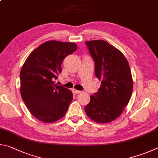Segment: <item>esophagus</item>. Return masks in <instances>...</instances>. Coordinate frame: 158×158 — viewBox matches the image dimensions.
<instances>
[{"mask_svg": "<svg viewBox=\"0 0 158 158\" xmlns=\"http://www.w3.org/2000/svg\"><path fill=\"white\" fill-rule=\"evenodd\" d=\"M72 92H73L74 94H79V93L81 92V91L77 90V89H72Z\"/></svg>", "mask_w": 158, "mask_h": 158, "instance_id": "34e87169", "label": "esophagus"}]
</instances>
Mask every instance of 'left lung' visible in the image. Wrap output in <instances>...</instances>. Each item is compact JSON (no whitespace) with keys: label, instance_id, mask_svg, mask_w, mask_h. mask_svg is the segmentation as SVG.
Here are the masks:
<instances>
[{"label":"left lung","instance_id":"left-lung-1","mask_svg":"<svg viewBox=\"0 0 158 158\" xmlns=\"http://www.w3.org/2000/svg\"><path fill=\"white\" fill-rule=\"evenodd\" d=\"M95 62V73L101 87L85 107L96 123H107L122 114L131 98L133 81L128 60L119 50L104 40L87 41Z\"/></svg>","mask_w":158,"mask_h":158}]
</instances>
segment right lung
<instances>
[{"mask_svg": "<svg viewBox=\"0 0 158 158\" xmlns=\"http://www.w3.org/2000/svg\"><path fill=\"white\" fill-rule=\"evenodd\" d=\"M77 44L51 40L32 51L20 73L21 98L31 114L44 123L64 117L73 100L70 90L55 84L62 72L61 65Z\"/></svg>", "mask_w": 158, "mask_h": 158, "instance_id": "obj_1", "label": "right lung"}]
</instances>
